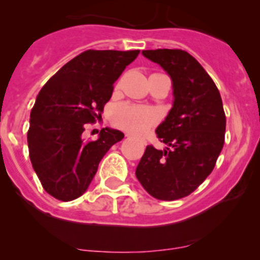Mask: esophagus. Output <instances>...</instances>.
Masks as SVG:
<instances>
[{
    "mask_svg": "<svg viewBox=\"0 0 260 260\" xmlns=\"http://www.w3.org/2000/svg\"><path fill=\"white\" fill-rule=\"evenodd\" d=\"M127 137H129V135H127Z\"/></svg>",
    "mask_w": 260,
    "mask_h": 260,
    "instance_id": "1",
    "label": "esophagus"
}]
</instances>
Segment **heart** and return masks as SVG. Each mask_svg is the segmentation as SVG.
I'll return each instance as SVG.
<instances>
[{
	"label": "heart",
	"mask_w": 260,
	"mask_h": 260,
	"mask_svg": "<svg viewBox=\"0 0 260 260\" xmlns=\"http://www.w3.org/2000/svg\"><path fill=\"white\" fill-rule=\"evenodd\" d=\"M157 119L158 115L152 108L127 103L115 107L112 114V120L117 127L136 135L145 132L157 122Z\"/></svg>",
	"instance_id": "heart-1"
}]
</instances>
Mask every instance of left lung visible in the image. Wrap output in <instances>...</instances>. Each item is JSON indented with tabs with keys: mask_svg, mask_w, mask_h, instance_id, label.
Segmentation results:
<instances>
[{
	"mask_svg": "<svg viewBox=\"0 0 260 260\" xmlns=\"http://www.w3.org/2000/svg\"><path fill=\"white\" fill-rule=\"evenodd\" d=\"M172 79L174 107L156 135L164 151L149 145L136 176L154 199L177 200L196 190L214 170L225 141V117L219 89L200 62L185 50H143Z\"/></svg>",
	"mask_w": 260,
	"mask_h": 260,
	"instance_id": "8db88e82",
	"label": "left lung"
}]
</instances>
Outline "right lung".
Masks as SVG:
<instances>
[{
	"label": "right lung",
	"instance_id": "add662e5",
	"mask_svg": "<svg viewBox=\"0 0 260 260\" xmlns=\"http://www.w3.org/2000/svg\"><path fill=\"white\" fill-rule=\"evenodd\" d=\"M140 50H86L55 73L43 86L30 113L27 145L31 164L46 192L72 201L86 191L99 162L122 132L103 128L85 141V124L102 117L114 81Z\"/></svg>",
	"mask_w": 260,
	"mask_h": 260
}]
</instances>
